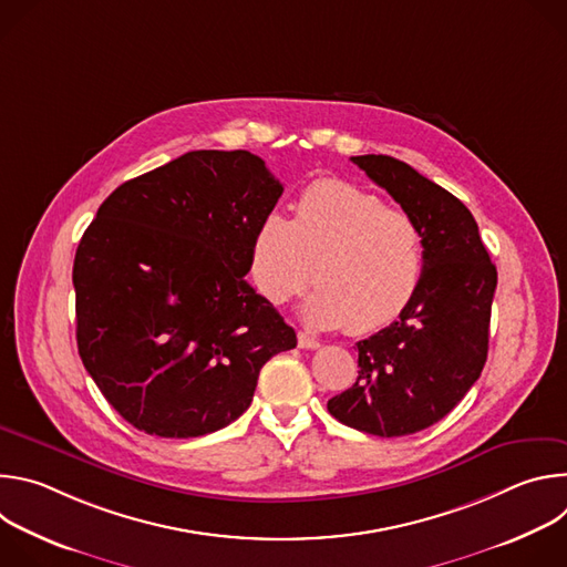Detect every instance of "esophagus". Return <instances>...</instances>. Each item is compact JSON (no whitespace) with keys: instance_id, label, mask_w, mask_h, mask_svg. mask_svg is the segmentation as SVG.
Masks as SVG:
<instances>
[{"instance_id":"obj_1","label":"esophagus","mask_w":567,"mask_h":567,"mask_svg":"<svg viewBox=\"0 0 567 567\" xmlns=\"http://www.w3.org/2000/svg\"><path fill=\"white\" fill-rule=\"evenodd\" d=\"M298 346H300L302 350H316V348H320L318 339H313V337L307 334V332H298Z\"/></svg>"}]
</instances>
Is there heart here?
<instances>
[{"label": "heart", "instance_id": "obj_1", "mask_svg": "<svg viewBox=\"0 0 567 567\" xmlns=\"http://www.w3.org/2000/svg\"><path fill=\"white\" fill-rule=\"evenodd\" d=\"M302 316L311 328L365 334L394 320L424 274L422 230L413 215L348 182L318 179L293 204V219L267 213L251 241L260 293L285 305L311 282Z\"/></svg>", "mask_w": 567, "mask_h": 567}]
</instances>
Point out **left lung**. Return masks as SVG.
<instances>
[{"instance_id":"left-lung-1","label":"left lung","mask_w":567,"mask_h":567,"mask_svg":"<svg viewBox=\"0 0 567 567\" xmlns=\"http://www.w3.org/2000/svg\"><path fill=\"white\" fill-rule=\"evenodd\" d=\"M352 161L417 221L424 274L399 318L357 343V383L332 396L328 411L368 435H413L446 417L477 381L498 271L457 197L394 156Z\"/></svg>"}]
</instances>
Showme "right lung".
<instances>
[{"mask_svg":"<svg viewBox=\"0 0 567 567\" xmlns=\"http://www.w3.org/2000/svg\"><path fill=\"white\" fill-rule=\"evenodd\" d=\"M282 184L247 150H195L121 184L73 260L78 354L112 409L158 437L245 413L296 332L245 276Z\"/></svg>","mask_w":567,"mask_h":567,"instance_id":"1","label":"right lung"}]
</instances>
